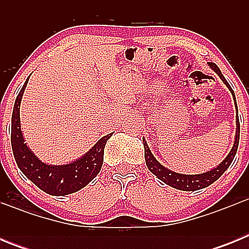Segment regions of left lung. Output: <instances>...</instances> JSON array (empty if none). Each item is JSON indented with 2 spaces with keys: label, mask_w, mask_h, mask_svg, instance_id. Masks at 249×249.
<instances>
[{
  "label": "left lung",
  "mask_w": 249,
  "mask_h": 249,
  "mask_svg": "<svg viewBox=\"0 0 249 249\" xmlns=\"http://www.w3.org/2000/svg\"><path fill=\"white\" fill-rule=\"evenodd\" d=\"M211 68L215 73L218 74L219 78L223 81V83L228 87V89L232 93L233 98H234V102H236V96H234V92H233L232 87L230 86V83L227 82V80L224 78V76L222 74L221 70L218 68V66L215 63L210 62L208 63ZM237 108V105H236ZM237 128H236V137H234V143H233L232 149L230 151V153L227 155V157L222 160L221 163L217 167L212 168L211 171H207L204 173H199V175H183V173H177L173 172L171 169L166 168L163 164H160L156 157L152 155L151 149H149L148 144H147L146 140L143 138V146H144V160H146V164L148 167V169L151 171L158 179H160L162 182H164L168 186L173 187L176 190L181 191H198L202 188H206V187L211 186L213 182H215L223 175L226 171H227L228 167L232 163L233 158L236 156L237 149H238V142H239V122L238 118H237Z\"/></svg>",
  "instance_id": "1"
}]
</instances>
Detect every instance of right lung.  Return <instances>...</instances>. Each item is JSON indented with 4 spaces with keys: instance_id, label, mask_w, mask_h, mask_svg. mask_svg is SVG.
<instances>
[{
    "instance_id": "obj_1",
    "label": "right lung",
    "mask_w": 249,
    "mask_h": 249,
    "mask_svg": "<svg viewBox=\"0 0 249 249\" xmlns=\"http://www.w3.org/2000/svg\"><path fill=\"white\" fill-rule=\"evenodd\" d=\"M30 78V77H28ZM28 78L15 101L12 112V152L21 172L34 182L39 190L51 196H67L82 190L100 173L103 163V153L107 141L112 133L98 140V142L86 152L82 157L66 164H48L39 160L25 143L21 131L19 107Z\"/></svg>"
}]
</instances>
